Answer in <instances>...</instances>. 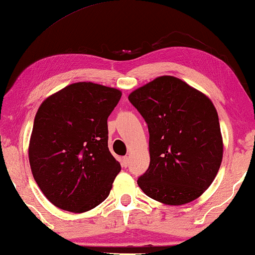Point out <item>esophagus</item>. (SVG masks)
<instances>
[{"mask_svg":"<svg viewBox=\"0 0 255 255\" xmlns=\"http://www.w3.org/2000/svg\"><path fill=\"white\" fill-rule=\"evenodd\" d=\"M122 166H123V167L128 166V156H124V158L122 159Z\"/></svg>","mask_w":255,"mask_h":255,"instance_id":"esophagus-1","label":"esophagus"}]
</instances>
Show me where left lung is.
Returning <instances> with one entry per match:
<instances>
[{
	"label": "left lung",
	"mask_w": 255,
	"mask_h": 255,
	"mask_svg": "<svg viewBox=\"0 0 255 255\" xmlns=\"http://www.w3.org/2000/svg\"><path fill=\"white\" fill-rule=\"evenodd\" d=\"M149 132V167L137 183L167 205L196 200L223 159L217 110L207 95L175 76H159L128 95Z\"/></svg>",
	"instance_id": "8db88e82"
}]
</instances>
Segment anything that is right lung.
<instances>
[{
    "label": "right lung",
    "mask_w": 255,
    "mask_h": 255,
    "mask_svg": "<svg viewBox=\"0 0 255 255\" xmlns=\"http://www.w3.org/2000/svg\"><path fill=\"white\" fill-rule=\"evenodd\" d=\"M122 92L93 82L72 83L38 109L29 161L38 187L62 210L81 214L109 196L121 165L108 148V117Z\"/></svg>",
    "instance_id": "right-lung-1"
}]
</instances>
